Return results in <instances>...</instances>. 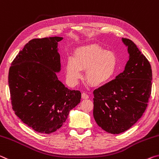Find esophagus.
<instances>
[{"instance_id":"esophagus-1","label":"esophagus","mask_w":159,"mask_h":159,"mask_svg":"<svg viewBox=\"0 0 159 159\" xmlns=\"http://www.w3.org/2000/svg\"><path fill=\"white\" fill-rule=\"evenodd\" d=\"M82 98H83V99H87V98H89V95L87 94V93L84 92H83L82 93Z\"/></svg>"}]
</instances>
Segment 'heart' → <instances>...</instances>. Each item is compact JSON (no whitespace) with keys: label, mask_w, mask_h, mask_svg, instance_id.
<instances>
[{"label":"heart","mask_w":159,"mask_h":159,"mask_svg":"<svg viewBox=\"0 0 159 159\" xmlns=\"http://www.w3.org/2000/svg\"><path fill=\"white\" fill-rule=\"evenodd\" d=\"M118 59L113 52L107 51L97 45L92 44L78 48L74 57L67 58L66 72L67 82L75 85L86 70L87 81L93 87L103 85L115 75Z\"/></svg>","instance_id":"obj_1"}]
</instances>
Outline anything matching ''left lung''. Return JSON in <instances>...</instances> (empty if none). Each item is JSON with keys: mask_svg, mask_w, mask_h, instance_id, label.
<instances>
[{"mask_svg": "<svg viewBox=\"0 0 159 159\" xmlns=\"http://www.w3.org/2000/svg\"><path fill=\"white\" fill-rule=\"evenodd\" d=\"M129 61L116 79L93 91V115L98 125L111 134L130 128L147 107L152 92V67L133 41L122 39Z\"/></svg>", "mask_w": 159, "mask_h": 159, "instance_id": "left-lung-1", "label": "left lung"}]
</instances>
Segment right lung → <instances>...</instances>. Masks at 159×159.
Masks as SVG:
<instances>
[{"mask_svg":"<svg viewBox=\"0 0 159 159\" xmlns=\"http://www.w3.org/2000/svg\"><path fill=\"white\" fill-rule=\"evenodd\" d=\"M62 37L34 39L12 61L8 84L15 115L34 130L50 134L61 128L69 112L81 99L58 80L61 70L58 42Z\"/></svg>","mask_w":159,"mask_h":159,"instance_id":"1","label":"right lung"}]
</instances>
